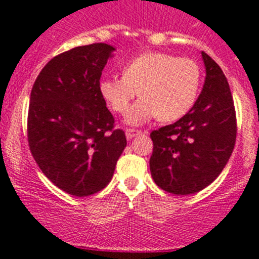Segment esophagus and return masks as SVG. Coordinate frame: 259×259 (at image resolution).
Masks as SVG:
<instances>
[{
  "label": "esophagus",
  "instance_id": "obj_1",
  "mask_svg": "<svg viewBox=\"0 0 259 259\" xmlns=\"http://www.w3.org/2000/svg\"><path fill=\"white\" fill-rule=\"evenodd\" d=\"M141 131H139V130H134V128H127L125 130V137H127L128 140L130 139H134L135 136H137V135H140Z\"/></svg>",
  "mask_w": 259,
  "mask_h": 259
}]
</instances>
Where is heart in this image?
<instances>
[{
	"label": "heart",
	"instance_id": "obj_1",
	"mask_svg": "<svg viewBox=\"0 0 259 259\" xmlns=\"http://www.w3.org/2000/svg\"><path fill=\"white\" fill-rule=\"evenodd\" d=\"M201 68L194 59L168 53L148 52L135 57L123 67V76H107L100 81V93L119 114L139 95L127 122L143 124L150 119L174 122L188 113L197 100Z\"/></svg>",
	"mask_w": 259,
	"mask_h": 259
}]
</instances>
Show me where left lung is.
<instances>
[{
	"label": "left lung",
	"mask_w": 259,
	"mask_h": 259,
	"mask_svg": "<svg viewBox=\"0 0 259 259\" xmlns=\"http://www.w3.org/2000/svg\"><path fill=\"white\" fill-rule=\"evenodd\" d=\"M206 77L202 92L178 122L150 134V172L172 194H192L211 184L227 164L236 143V111L227 77L202 52Z\"/></svg>",
	"instance_id": "obj_1"
}]
</instances>
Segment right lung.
Masks as SVG:
<instances>
[{
	"label": "right lung",
	"instance_id": "right-lung-1",
	"mask_svg": "<svg viewBox=\"0 0 259 259\" xmlns=\"http://www.w3.org/2000/svg\"><path fill=\"white\" fill-rule=\"evenodd\" d=\"M111 45L97 42L61 53L32 87L27 136L48 179L75 197L104 189L127 145L100 93Z\"/></svg>",
	"mask_w": 259,
	"mask_h": 259
}]
</instances>
